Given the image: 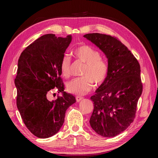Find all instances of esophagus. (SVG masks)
<instances>
[{"label": "esophagus", "mask_w": 158, "mask_h": 158, "mask_svg": "<svg viewBox=\"0 0 158 158\" xmlns=\"http://www.w3.org/2000/svg\"><path fill=\"white\" fill-rule=\"evenodd\" d=\"M83 100V98L82 97H80V96H77L76 97V100H77V102H80L81 101V100Z\"/></svg>", "instance_id": "34e87169"}]
</instances>
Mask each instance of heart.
<instances>
[{"instance_id": "heart-1", "label": "heart", "mask_w": 158, "mask_h": 158, "mask_svg": "<svg viewBox=\"0 0 158 158\" xmlns=\"http://www.w3.org/2000/svg\"><path fill=\"white\" fill-rule=\"evenodd\" d=\"M74 55L84 64L81 73L82 77L76 78L67 83L66 89L69 92L77 96H83L93 88V83L100 85L106 81L109 74L108 64L103 60L100 53L88 45H82L74 50ZM60 71L63 77L68 78L70 75L71 58L65 55L60 62Z\"/></svg>"}]
</instances>
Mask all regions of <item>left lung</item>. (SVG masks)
<instances>
[{
  "label": "left lung",
  "instance_id": "left-lung-1",
  "mask_svg": "<svg viewBox=\"0 0 158 158\" xmlns=\"http://www.w3.org/2000/svg\"><path fill=\"white\" fill-rule=\"evenodd\" d=\"M108 59L106 81L91 96L94 110L92 128L104 137H113L126 130L135 118L137 103L143 92L138 60L115 36L100 33L85 35Z\"/></svg>",
  "mask_w": 158,
  "mask_h": 158
}]
</instances>
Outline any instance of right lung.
I'll return each mask as SVG.
<instances>
[{"label": "right lung", "instance_id": "1", "mask_svg": "<svg viewBox=\"0 0 158 158\" xmlns=\"http://www.w3.org/2000/svg\"><path fill=\"white\" fill-rule=\"evenodd\" d=\"M71 39L70 35H43L23 50L18 60L17 107L26 127L38 138L56 135L64 122L66 110L76 102L75 96L64 92L60 77V62ZM53 89L63 96L50 102L48 95Z\"/></svg>", "mask_w": 158, "mask_h": 158}]
</instances>
